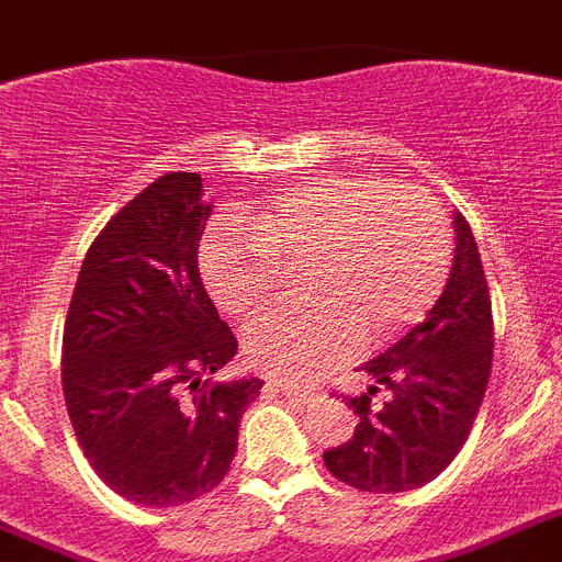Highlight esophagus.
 <instances>
[{"mask_svg":"<svg viewBox=\"0 0 562 562\" xmlns=\"http://www.w3.org/2000/svg\"><path fill=\"white\" fill-rule=\"evenodd\" d=\"M267 386H270V390H276V392H281V395L292 397V401H301V404H315V401H318V392L304 390V386H295V383L270 381Z\"/></svg>","mask_w":562,"mask_h":562,"instance_id":"esophagus-1","label":"esophagus"}]
</instances>
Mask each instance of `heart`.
Returning a JSON list of instances; mask_svg holds the SVG:
<instances>
[{
    "instance_id": "b5f03b06",
    "label": "heart",
    "mask_w": 562,
    "mask_h": 562,
    "mask_svg": "<svg viewBox=\"0 0 562 562\" xmlns=\"http://www.w3.org/2000/svg\"><path fill=\"white\" fill-rule=\"evenodd\" d=\"M313 267L304 315H267L244 335L256 369L310 378L383 344L420 318L443 290L452 235L429 193L383 187L358 176H329L295 187L267 213L224 224L201 247V276L233 318L276 304L284 271Z\"/></svg>"
}]
</instances>
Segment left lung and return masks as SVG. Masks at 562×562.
I'll return each instance as SVG.
<instances>
[{"mask_svg":"<svg viewBox=\"0 0 562 562\" xmlns=\"http://www.w3.org/2000/svg\"><path fill=\"white\" fill-rule=\"evenodd\" d=\"M454 261L424 324L363 363L367 395L349 397L358 415L347 443L324 452L338 481L361 492L395 495L435 481L467 443L492 372V299L467 218L454 213ZM391 390L371 404L376 383Z\"/></svg>","mask_w":562,"mask_h":562,"instance_id":"8db88e82","label":"left lung"}]
</instances>
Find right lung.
Instances as JSON below:
<instances>
[{"label":"right lung","mask_w":562,"mask_h":562,"mask_svg":"<svg viewBox=\"0 0 562 562\" xmlns=\"http://www.w3.org/2000/svg\"><path fill=\"white\" fill-rule=\"evenodd\" d=\"M213 213L199 172H167L95 235L61 340L76 440L116 495L179 506L215 488L258 378L213 383L238 352L199 276Z\"/></svg>","instance_id":"obj_1"}]
</instances>
